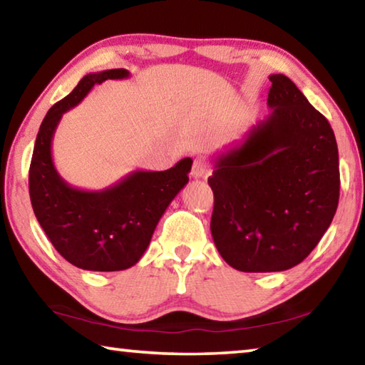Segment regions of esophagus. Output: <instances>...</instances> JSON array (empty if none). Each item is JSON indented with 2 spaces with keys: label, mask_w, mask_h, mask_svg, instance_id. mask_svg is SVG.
Masks as SVG:
<instances>
[{
  "label": "esophagus",
  "mask_w": 365,
  "mask_h": 365,
  "mask_svg": "<svg viewBox=\"0 0 365 365\" xmlns=\"http://www.w3.org/2000/svg\"><path fill=\"white\" fill-rule=\"evenodd\" d=\"M207 172V165H206V160L197 158L193 160V165H191V177L193 178H202L206 175Z\"/></svg>",
  "instance_id": "obj_1"
}]
</instances>
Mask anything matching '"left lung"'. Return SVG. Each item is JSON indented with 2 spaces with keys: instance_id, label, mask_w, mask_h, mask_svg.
Returning a JSON list of instances; mask_svg holds the SVG:
<instances>
[{
  "instance_id": "obj_1",
  "label": "left lung",
  "mask_w": 365,
  "mask_h": 365,
  "mask_svg": "<svg viewBox=\"0 0 365 365\" xmlns=\"http://www.w3.org/2000/svg\"><path fill=\"white\" fill-rule=\"evenodd\" d=\"M242 143L215 158L211 233L242 272H282L304 261L338 207V146L329 120L283 73Z\"/></svg>"
}]
</instances>
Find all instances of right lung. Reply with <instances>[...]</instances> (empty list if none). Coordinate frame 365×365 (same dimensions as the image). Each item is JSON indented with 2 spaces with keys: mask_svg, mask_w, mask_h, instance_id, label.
<instances>
[{
  "mask_svg": "<svg viewBox=\"0 0 365 365\" xmlns=\"http://www.w3.org/2000/svg\"><path fill=\"white\" fill-rule=\"evenodd\" d=\"M125 69L88 73L48 110L35 140L29 170L30 201L36 220L66 261L83 270H125L140 261L159 219L188 183L193 160L185 158L168 170H135L101 191L71 187L53 164L51 141L71 108L106 80L127 78Z\"/></svg>",
  "mask_w": 365,
  "mask_h": 365,
  "instance_id": "obj_1",
  "label": "right lung"
}]
</instances>
